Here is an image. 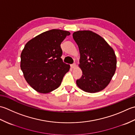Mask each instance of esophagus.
Instances as JSON below:
<instances>
[{"label": "esophagus", "instance_id": "esophagus-1", "mask_svg": "<svg viewBox=\"0 0 135 135\" xmlns=\"http://www.w3.org/2000/svg\"><path fill=\"white\" fill-rule=\"evenodd\" d=\"M70 67L71 69H75L76 67V64H72L70 65Z\"/></svg>", "mask_w": 135, "mask_h": 135}]
</instances>
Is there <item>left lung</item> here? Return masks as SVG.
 Here are the masks:
<instances>
[{
    "instance_id": "8db88e82",
    "label": "left lung",
    "mask_w": 135,
    "mask_h": 135,
    "mask_svg": "<svg viewBox=\"0 0 135 135\" xmlns=\"http://www.w3.org/2000/svg\"><path fill=\"white\" fill-rule=\"evenodd\" d=\"M73 38L79 47V66L83 74L76 80L77 86L90 93L104 90L116 70L117 57L113 48L102 37L90 30L74 32Z\"/></svg>"
}]
</instances>
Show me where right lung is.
<instances>
[{
    "mask_svg": "<svg viewBox=\"0 0 135 135\" xmlns=\"http://www.w3.org/2000/svg\"><path fill=\"white\" fill-rule=\"evenodd\" d=\"M70 33L53 29L26 43L21 54L20 68L26 81L36 91L46 94L57 89L70 65L63 62L60 44Z\"/></svg>",
    "mask_w": 135,
    "mask_h": 135,
    "instance_id": "add662e5",
    "label": "right lung"
}]
</instances>
